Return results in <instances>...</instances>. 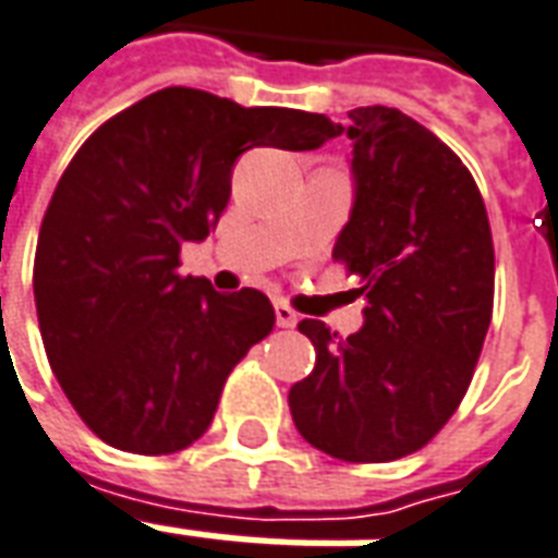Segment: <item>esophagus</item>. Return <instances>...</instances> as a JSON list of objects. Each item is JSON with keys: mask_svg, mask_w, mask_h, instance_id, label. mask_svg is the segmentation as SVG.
<instances>
[{"mask_svg": "<svg viewBox=\"0 0 558 558\" xmlns=\"http://www.w3.org/2000/svg\"><path fill=\"white\" fill-rule=\"evenodd\" d=\"M275 318H278L280 327H295L298 325V313L289 304H283V301H278L275 304Z\"/></svg>", "mask_w": 558, "mask_h": 558, "instance_id": "1", "label": "esophagus"}]
</instances>
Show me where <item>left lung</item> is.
<instances>
[{
    "label": "left lung",
    "mask_w": 558,
    "mask_h": 558,
    "mask_svg": "<svg viewBox=\"0 0 558 558\" xmlns=\"http://www.w3.org/2000/svg\"><path fill=\"white\" fill-rule=\"evenodd\" d=\"M354 207L333 260L360 278L365 325L348 339L316 318L289 389L298 433L345 462L421 450L465 398L495 304V245L465 163L398 108H354Z\"/></svg>",
    "instance_id": "1"
}]
</instances>
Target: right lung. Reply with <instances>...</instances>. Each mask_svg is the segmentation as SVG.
<instances>
[{
	"label": "right lung",
	"mask_w": 558,
	"mask_h": 558,
	"mask_svg": "<svg viewBox=\"0 0 558 558\" xmlns=\"http://www.w3.org/2000/svg\"><path fill=\"white\" fill-rule=\"evenodd\" d=\"M339 134L325 113L166 87L75 151L43 216L34 304L54 377L101 441L163 457L204 436L275 307L181 275V245L216 228L242 151H310Z\"/></svg>",
	"instance_id": "1"
}]
</instances>
